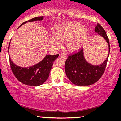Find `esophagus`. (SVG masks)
<instances>
[{
    "instance_id": "obj_1",
    "label": "esophagus",
    "mask_w": 121,
    "mask_h": 121,
    "mask_svg": "<svg viewBox=\"0 0 121 121\" xmlns=\"http://www.w3.org/2000/svg\"><path fill=\"white\" fill-rule=\"evenodd\" d=\"M60 56V57L61 58H63V59H67V56H66L65 54H62V53H61Z\"/></svg>"
}]
</instances>
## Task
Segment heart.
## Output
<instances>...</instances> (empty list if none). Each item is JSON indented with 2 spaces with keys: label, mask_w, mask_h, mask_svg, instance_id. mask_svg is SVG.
Here are the masks:
<instances>
[{
  "label": "heart",
  "mask_w": 121,
  "mask_h": 121,
  "mask_svg": "<svg viewBox=\"0 0 121 121\" xmlns=\"http://www.w3.org/2000/svg\"><path fill=\"white\" fill-rule=\"evenodd\" d=\"M56 37L60 40L66 41V47L71 52L78 51L86 42L89 30L86 26L78 22H71L61 24L55 30ZM55 37L50 39L51 45H60L59 41Z\"/></svg>",
  "instance_id": "heart-1"
}]
</instances>
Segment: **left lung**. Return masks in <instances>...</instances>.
<instances>
[{
  "instance_id": "8db88e82",
  "label": "left lung",
  "mask_w": 121,
  "mask_h": 121,
  "mask_svg": "<svg viewBox=\"0 0 121 121\" xmlns=\"http://www.w3.org/2000/svg\"><path fill=\"white\" fill-rule=\"evenodd\" d=\"M95 32L103 37L107 42L108 55L103 62L98 65L87 62L83 49L69 56L65 62L66 74L72 83L78 86H88L94 84L101 78L106 68L110 52L109 39L104 30L98 23L95 28Z\"/></svg>"
}]
</instances>
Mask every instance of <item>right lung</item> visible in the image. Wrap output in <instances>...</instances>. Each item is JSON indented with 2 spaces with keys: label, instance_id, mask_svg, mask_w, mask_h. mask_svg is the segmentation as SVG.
<instances>
[{
  "label": "right lung",
  "instance_id": "obj_1",
  "mask_svg": "<svg viewBox=\"0 0 121 121\" xmlns=\"http://www.w3.org/2000/svg\"><path fill=\"white\" fill-rule=\"evenodd\" d=\"M43 17H37L32 19L26 21L21 24L19 28L23 24L27 22H33L36 21H42ZM9 45L8 50L9 48ZM9 52V51H8ZM59 55H47L44 59L36 65L28 67V68H22L16 65L10 59L9 56V62L12 71L16 78L19 82L24 84L30 85V86H39L42 85L48 79L50 75V72L52 66L53 62L57 59Z\"/></svg>",
  "mask_w": 121,
  "mask_h": 121
}]
</instances>
